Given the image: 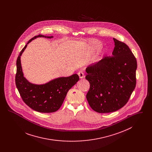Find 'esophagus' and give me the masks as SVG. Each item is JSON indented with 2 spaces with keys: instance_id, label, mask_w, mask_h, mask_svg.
I'll use <instances>...</instances> for the list:
<instances>
[{
  "instance_id": "esophagus-1",
  "label": "esophagus",
  "mask_w": 152,
  "mask_h": 152,
  "mask_svg": "<svg viewBox=\"0 0 152 152\" xmlns=\"http://www.w3.org/2000/svg\"><path fill=\"white\" fill-rule=\"evenodd\" d=\"M78 75L79 76L80 79H83L84 77V74L83 71H80L78 73Z\"/></svg>"
}]
</instances>
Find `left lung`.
Masks as SVG:
<instances>
[{
    "instance_id": "8db88e82",
    "label": "left lung",
    "mask_w": 152,
    "mask_h": 152,
    "mask_svg": "<svg viewBox=\"0 0 152 152\" xmlns=\"http://www.w3.org/2000/svg\"><path fill=\"white\" fill-rule=\"evenodd\" d=\"M113 40L112 56L102 58L86 69V79L90 84L87 100L91 108L100 113L123 108L136 85V58L126 44L115 38Z\"/></svg>"
}]
</instances>
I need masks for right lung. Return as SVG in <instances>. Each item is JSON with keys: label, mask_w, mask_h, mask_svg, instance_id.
Returning a JSON list of instances; mask_svg holds the SVG:
<instances>
[{"label": "right lung", "mask_w": 152, "mask_h": 152, "mask_svg": "<svg viewBox=\"0 0 152 152\" xmlns=\"http://www.w3.org/2000/svg\"><path fill=\"white\" fill-rule=\"evenodd\" d=\"M52 38L53 36L39 35L30 39L20 51L16 60L15 83L23 101L33 110L41 113L57 111L61 106L68 91L79 80L78 75L58 77L42 84H34L26 79L22 71L20 56L27 44L36 37Z\"/></svg>", "instance_id": "add662e5"}]
</instances>
